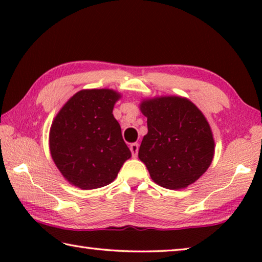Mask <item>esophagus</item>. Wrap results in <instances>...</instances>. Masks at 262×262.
Segmentation results:
<instances>
[{
	"mask_svg": "<svg viewBox=\"0 0 262 262\" xmlns=\"http://www.w3.org/2000/svg\"><path fill=\"white\" fill-rule=\"evenodd\" d=\"M130 151H132V156L136 158L137 157V154H139V143H132L130 144Z\"/></svg>",
	"mask_w": 262,
	"mask_h": 262,
	"instance_id": "1",
	"label": "esophagus"
}]
</instances>
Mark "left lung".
<instances>
[{"mask_svg": "<svg viewBox=\"0 0 262 262\" xmlns=\"http://www.w3.org/2000/svg\"><path fill=\"white\" fill-rule=\"evenodd\" d=\"M140 110L147 117L148 134L139 158L151 179L167 189L194 184L210 166L215 152L205 115L192 101L177 96L145 99Z\"/></svg>", "mask_w": 262, "mask_h": 262, "instance_id": "1", "label": "left lung"}]
</instances>
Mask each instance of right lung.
<instances>
[{
	"mask_svg": "<svg viewBox=\"0 0 262 262\" xmlns=\"http://www.w3.org/2000/svg\"><path fill=\"white\" fill-rule=\"evenodd\" d=\"M120 98L110 89L78 91L52 123V158L76 187L95 189L111 184L132 156L113 117L114 104Z\"/></svg>",
	"mask_w": 262,
	"mask_h": 262,
	"instance_id": "1",
	"label": "right lung"
}]
</instances>
